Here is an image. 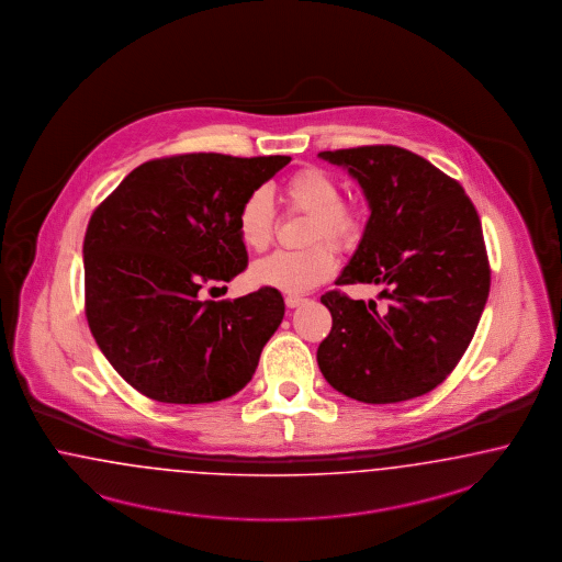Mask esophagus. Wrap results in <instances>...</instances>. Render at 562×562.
Returning a JSON list of instances; mask_svg holds the SVG:
<instances>
[{
    "mask_svg": "<svg viewBox=\"0 0 562 562\" xmlns=\"http://www.w3.org/2000/svg\"><path fill=\"white\" fill-rule=\"evenodd\" d=\"M284 303H286V307H289V310H294V307L303 305V303H305V299H303V296H294V294H289V296L284 299Z\"/></svg>",
    "mask_w": 562,
    "mask_h": 562,
    "instance_id": "34e87169",
    "label": "esophagus"
}]
</instances>
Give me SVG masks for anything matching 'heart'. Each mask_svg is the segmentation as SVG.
<instances>
[{"label":"heart","mask_w":562,"mask_h":562,"mask_svg":"<svg viewBox=\"0 0 562 562\" xmlns=\"http://www.w3.org/2000/svg\"><path fill=\"white\" fill-rule=\"evenodd\" d=\"M286 199L296 211L312 215L303 250H278L252 263L248 280L259 289L303 294L328 282L337 271L333 247H351L360 236L358 213L340 202V188L333 176L307 167L286 181ZM276 227V209L268 188H257L248 194L236 213V232L248 250L268 248ZM318 245L315 246L314 243Z\"/></svg>","instance_id":"1"}]
</instances>
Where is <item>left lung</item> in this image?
Returning a JSON list of instances; mask_svg holds the SVG:
<instances>
[{"label": "left lung", "instance_id": "1", "mask_svg": "<svg viewBox=\"0 0 562 562\" xmlns=\"http://www.w3.org/2000/svg\"><path fill=\"white\" fill-rule=\"evenodd\" d=\"M349 171L370 217L337 284H379L389 301L322 294L333 330L317 366L338 393L363 404L420 397L464 356L490 294L481 220L464 188L400 146L317 155Z\"/></svg>", "mask_w": 562, "mask_h": 562}]
</instances>
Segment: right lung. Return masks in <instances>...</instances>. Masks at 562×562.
<instances>
[{
	"label": "right lung",
	"instance_id": "add662e5",
	"mask_svg": "<svg viewBox=\"0 0 562 562\" xmlns=\"http://www.w3.org/2000/svg\"><path fill=\"white\" fill-rule=\"evenodd\" d=\"M291 157L148 160L91 215L86 315L114 370L162 404H211L247 384L284 317L278 291L204 301L247 268L236 213Z\"/></svg>",
	"mask_w": 562,
	"mask_h": 562
}]
</instances>
